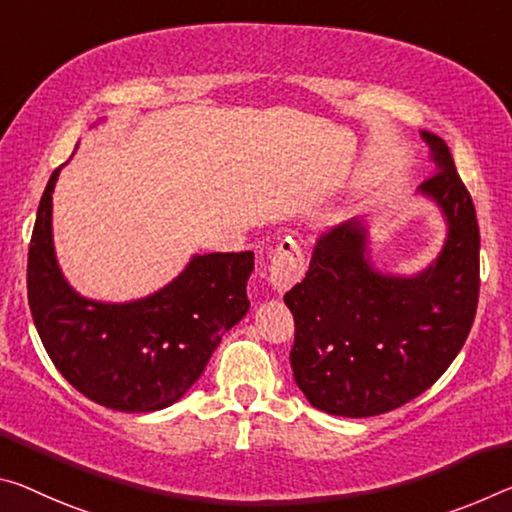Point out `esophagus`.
<instances>
[{"mask_svg": "<svg viewBox=\"0 0 512 512\" xmlns=\"http://www.w3.org/2000/svg\"><path fill=\"white\" fill-rule=\"evenodd\" d=\"M305 253L294 239L280 241L269 253V282L275 291H287L303 280Z\"/></svg>", "mask_w": 512, "mask_h": 512, "instance_id": "34e87169", "label": "esophagus"}]
</instances>
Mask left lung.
<instances>
[{
    "label": "left lung",
    "instance_id": "left-lung-1",
    "mask_svg": "<svg viewBox=\"0 0 512 512\" xmlns=\"http://www.w3.org/2000/svg\"><path fill=\"white\" fill-rule=\"evenodd\" d=\"M435 173L421 193L449 234L433 266L412 278L373 271L367 230L342 223L314 243L310 271L285 294L294 314L289 360L300 392L337 417H376L426 392L456 360L478 305L481 234L472 196L440 136L424 132Z\"/></svg>",
    "mask_w": 512,
    "mask_h": 512
}]
</instances>
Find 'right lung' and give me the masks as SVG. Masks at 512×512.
I'll use <instances>...</instances> for the list:
<instances>
[{"label": "right lung", "instance_id": "obj_1", "mask_svg": "<svg viewBox=\"0 0 512 512\" xmlns=\"http://www.w3.org/2000/svg\"><path fill=\"white\" fill-rule=\"evenodd\" d=\"M45 186L29 243L27 296L47 355L88 399L118 412H154L182 399L234 323L248 312L255 255H196L157 294L125 305L81 298L52 246V191Z\"/></svg>", "mask_w": 512, "mask_h": 512}]
</instances>
